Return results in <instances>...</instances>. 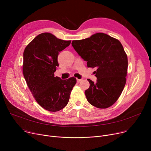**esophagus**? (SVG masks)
Masks as SVG:
<instances>
[{
	"instance_id": "obj_1",
	"label": "esophagus",
	"mask_w": 151,
	"mask_h": 151,
	"mask_svg": "<svg viewBox=\"0 0 151 151\" xmlns=\"http://www.w3.org/2000/svg\"><path fill=\"white\" fill-rule=\"evenodd\" d=\"M76 81L78 83H80L81 81H82V79H76Z\"/></svg>"
}]
</instances>
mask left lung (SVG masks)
<instances>
[{
    "mask_svg": "<svg viewBox=\"0 0 151 151\" xmlns=\"http://www.w3.org/2000/svg\"><path fill=\"white\" fill-rule=\"evenodd\" d=\"M72 46L87 61L88 67L97 68V83L88 79L90 86L85 91L89 104L98 108H107L117 100L124 88L128 59L121 43L104 33L73 40Z\"/></svg>",
    "mask_w": 151,
    "mask_h": 151,
    "instance_id": "left-lung-1",
    "label": "left lung"
}]
</instances>
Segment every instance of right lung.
Returning <instances> with one entry per match:
<instances>
[{
    "label": "right lung",
    "mask_w": 151,
    "mask_h": 151,
    "mask_svg": "<svg viewBox=\"0 0 151 151\" xmlns=\"http://www.w3.org/2000/svg\"><path fill=\"white\" fill-rule=\"evenodd\" d=\"M70 43L42 33L27 45L23 53L22 71L27 86L38 104L49 111H58L67 105L76 83L74 77L62 80L54 74L59 66V52Z\"/></svg>",
    "instance_id": "1"
}]
</instances>
